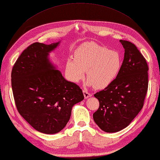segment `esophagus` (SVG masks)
<instances>
[{"instance_id": "esophagus-1", "label": "esophagus", "mask_w": 160, "mask_h": 160, "mask_svg": "<svg viewBox=\"0 0 160 160\" xmlns=\"http://www.w3.org/2000/svg\"><path fill=\"white\" fill-rule=\"evenodd\" d=\"M83 95H84L85 99H88V98H89L90 97L92 96V94H91L90 92H88L86 90H83Z\"/></svg>"}]
</instances>
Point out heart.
Returning a JSON list of instances; mask_svg holds the SVG:
<instances>
[{"label": "heart", "instance_id": "b5f03b06", "mask_svg": "<svg viewBox=\"0 0 160 160\" xmlns=\"http://www.w3.org/2000/svg\"><path fill=\"white\" fill-rule=\"evenodd\" d=\"M123 58L119 52L95 43L81 46L75 52V59L69 58L66 63V76L72 82L83 79L87 70V85L97 89L110 86L121 72Z\"/></svg>", "mask_w": 160, "mask_h": 160}]
</instances>
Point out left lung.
Here are the masks:
<instances>
[{"instance_id": "obj_1", "label": "left lung", "mask_w": 160, "mask_h": 160, "mask_svg": "<svg viewBox=\"0 0 160 160\" xmlns=\"http://www.w3.org/2000/svg\"><path fill=\"white\" fill-rule=\"evenodd\" d=\"M119 41L125 50L121 72L110 86L94 94L99 102L94 121L106 132L120 131L131 123L143 108L148 90L144 57L133 43Z\"/></svg>"}]
</instances>
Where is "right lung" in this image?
Segmentation results:
<instances>
[{
	"instance_id": "add662e5",
	"label": "right lung",
	"mask_w": 160,
	"mask_h": 160,
	"mask_svg": "<svg viewBox=\"0 0 160 160\" xmlns=\"http://www.w3.org/2000/svg\"><path fill=\"white\" fill-rule=\"evenodd\" d=\"M59 43L30 45L12 71V91L18 112L36 130L45 134L63 130L74 105L84 99L79 86L65 79L49 58Z\"/></svg>"
}]
</instances>
